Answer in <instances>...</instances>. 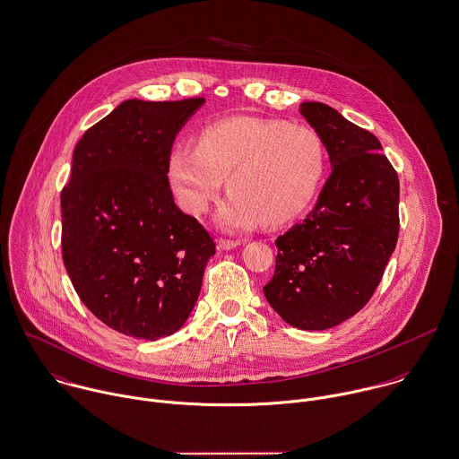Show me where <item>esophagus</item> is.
<instances>
[{
    "label": "esophagus",
    "mask_w": 459,
    "mask_h": 459,
    "mask_svg": "<svg viewBox=\"0 0 459 459\" xmlns=\"http://www.w3.org/2000/svg\"><path fill=\"white\" fill-rule=\"evenodd\" d=\"M241 241H234V239H218V248L220 250H234L236 247H239Z\"/></svg>",
    "instance_id": "obj_1"
}]
</instances>
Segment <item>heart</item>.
<instances>
[{
    "label": "heart",
    "instance_id": "b5f03b06",
    "mask_svg": "<svg viewBox=\"0 0 459 459\" xmlns=\"http://www.w3.org/2000/svg\"><path fill=\"white\" fill-rule=\"evenodd\" d=\"M325 170L326 149L314 129L257 117L212 122L200 131L196 145L179 143L169 158L174 193L195 216L209 211L229 178L232 191L216 216L227 230L299 216L312 204Z\"/></svg>",
    "mask_w": 459,
    "mask_h": 459
}]
</instances>
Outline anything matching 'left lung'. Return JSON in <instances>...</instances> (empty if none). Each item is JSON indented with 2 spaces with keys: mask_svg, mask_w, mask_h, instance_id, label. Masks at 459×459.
<instances>
[{
  "mask_svg": "<svg viewBox=\"0 0 459 459\" xmlns=\"http://www.w3.org/2000/svg\"><path fill=\"white\" fill-rule=\"evenodd\" d=\"M332 174L316 207L276 238L264 296L299 330H326L366 307L399 236V179L379 140L323 102H301Z\"/></svg>",
  "mask_w": 459,
  "mask_h": 459,
  "instance_id": "obj_1",
  "label": "left lung"
}]
</instances>
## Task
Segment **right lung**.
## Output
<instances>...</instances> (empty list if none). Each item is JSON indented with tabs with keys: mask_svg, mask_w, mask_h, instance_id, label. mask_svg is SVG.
<instances>
[{
	"mask_svg": "<svg viewBox=\"0 0 459 459\" xmlns=\"http://www.w3.org/2000/svg\"><path fill=\"white\" fill-rule=\"evenodd\" d=\"M202 97L127 99L92 126L62 191V254L97 319L136 339L176 333L189 317L214 241L176 202L174 140Z\"/></svg>",
	"mask_w": 459,
	"mask_h": 459,
	"instance_id": "1",
	"label": "right lung"
}]
</instances>
